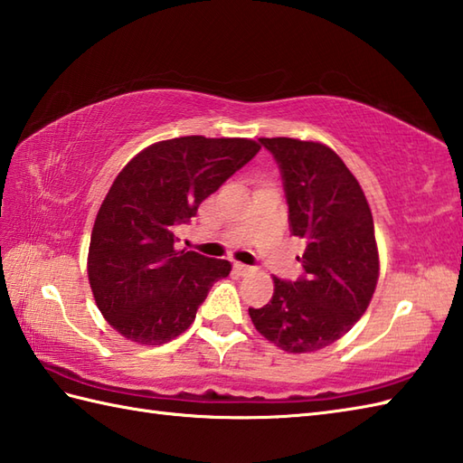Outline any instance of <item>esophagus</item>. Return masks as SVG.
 Returning a JSON list of instances; mask_svg holds the SVG:
<instances>
[{
    "label": "esophagus",
    "instance_id": "34e87169",
    "mask_svg": "<svg viewBox=\"0 0 463 463\" xmlns=\"http://www.w3.org/2000/svg\"><path fill=\"white\" fill-rule=\"evenodd\" d=\"M234 269H237L239 274H250L254 269L249 267V264H241V262H234Z\"/></svg>",
    "mask_w": 463,
    "mask_h": 463
}]
</instances>
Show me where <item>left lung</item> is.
<instances>
[{
    "instance_id": "8db88e82",
    "label": "left lung",
    "mask_w": 463,
    "mask_h": 463,
    "mask_svg": "<svg viewBox=\"0 0 463 463\" xmlns=\"http://www.w3.org/2000/svg\"><path fill=\"white\" fill-rule=\"evenodd\" d=\"M282 175L294 237L307 241L302 277H274V294L249 308L264 338L284 352H314L342 338L366 312L380 260L366 196L330 146L272 137L260 139Z\"/></svg>"
}]
</instances>
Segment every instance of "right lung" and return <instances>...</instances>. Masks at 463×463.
I'll list each match as a JSON object with an SVG mask.
<instances>
[{
  "label": "right lung",
  "mask_w": 463,
  "mask_h": 463,
  "mask_svg": "<svg viewBox=\"0 0 463 463\" xmlns=\"http://www.w3.org/2000/svg\"><path fill=\"white\" fill-rule=\"evenodd\" d=\"M260 151L250 139L179 137L146 146L117 175L93 224L87 274L105 320L137 344L191 326L231 262L176 250L175 226Z\"/></svg>",
  "instance_id": "1"
}]
</instances>
